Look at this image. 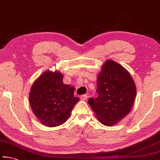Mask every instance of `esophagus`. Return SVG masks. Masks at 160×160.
Instances as JSON below:
<instances>
[{
    "label": "esophagus",
    "mask_w": 160,
    "mask_h": 160,
    "mask_svg": "<svg viewBox=\"0 0 160 160\" xmlns=\"http://www.w3.org/2000/svg\"><path fill=\"white\" fill-rule=\"evenodd\" d=\"M88 95L87 94H82V95L80 96V99L82 100H87L88 99Z\"/></svg>",
    "instance_id": "1"
}]
</instances>
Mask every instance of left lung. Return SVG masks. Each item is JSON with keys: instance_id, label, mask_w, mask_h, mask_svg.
Listing matches in <instances>:
<instances>
[{"instance_id": "left-lung-1", "label": "left lung", "mask_w": 160, "mask_h": 160, "mask_svg": "<svg viewBox=\"0 0 160 160\" xmlns=\"http://www.w3.org/2000/svg\"><path fill=\"white\" fill-rule=\"evenodd\" d=\"M97 86L98 97L89 99L88 104L102 123L115 125L131 112L136 94L134 81L123 67L108 60L98 75Z\"/></svg>"}]
</instances>
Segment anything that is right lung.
I'll use <instances>...</instances> for the list:
<instances>
[{
  "label": "right lung",
  "mask_w": 160,
  "mask_h": 160,
  "mask_svg": "<svg viewBox=\"0 0 160 160\" xmlns=\"http://www.w3.org/2000/svg\"><path fill=\"white\" fill-rule=\"evenodd\" d=\"M74 88L63 82L59 72L46 71L32 85L29 104L34 115L42 124L55 127L66 122L75 104Z\"/></svg>",
  "instance_id": "obj_1"
}]
</instances>
